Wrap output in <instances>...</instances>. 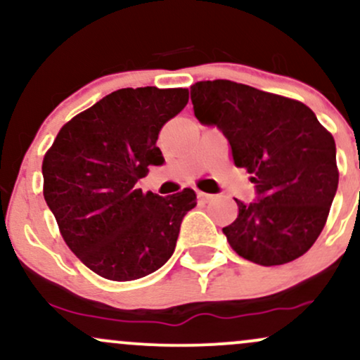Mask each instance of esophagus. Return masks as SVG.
I'll use <instances>...</instances> for the list:
<instances>
[{"mask_svg": "<svg viewBox=\"0 0 360 360\" xmlns=\"http://www.w3.org/2000/svg\"><path fill=\"white\" fill-rule=\"evenodd\" d=\"M198 198H200V201H203V203H210V201H213V194H206L203 191H198Z\"/></svg>", "mask_w": 360, "mask_h": 360, "instance_id": "obj_1", "label": "esophagus"}]
</instances>
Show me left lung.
<instances>
[{"instance_id":"left-lung-1","label":"left lung","mask_w":360,"mask_h":360,"mask_svg":"<svg viewBox=\"0 0 360 360\" xmlns=\"http://www.w3.org/2000/svg\"><path fill=\"white\" fill-rule=\"evenodd\" d=\"M194 117L217 125L233 164L249 172L257 201H237L225 226L230 247L260 266H281L307 254L328 218L338 186L335 140L301 101L240 82L191 86Z\"/></svg>"}]
</instances>
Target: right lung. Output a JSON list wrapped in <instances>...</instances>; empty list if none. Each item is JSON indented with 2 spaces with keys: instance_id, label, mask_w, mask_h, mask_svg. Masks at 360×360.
<instances>
[{
  "instance_id": "1",
  "label": "right lung",
  "mask_w": 360,
  "mask_h": 360,
  "mask_svg": "<svg viewBox=\"0 0 360 360\" xmlns=\"http://www.w3.org/2000/svg\"><path fill=\"white\" fill-rule=\"evenodd\" d=\"M188 100L183 88L113 91L69 120L44 157V198L62 238L101 278L140 279L176 249L196 193L162 198L137 181L164 162L159 131Z\"/></svg>"
}]
</instances>
